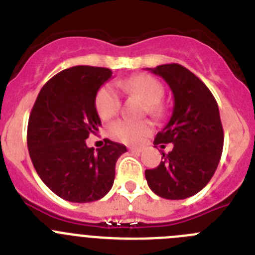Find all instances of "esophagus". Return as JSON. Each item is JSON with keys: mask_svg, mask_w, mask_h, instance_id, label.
Instances as JSON below:
<instances>
[{"mask_svg": "<svg viewBox=\"0 0 255 255\" xmlns=\"http://www.w3.org/2000/svg\"><path fill=\"white\" fill-rule=\"evenodd\" d=\"M131 152H135V153H141L143 152V148H139V147H130L129 148Z\"/></svg>", "mask_w": 255, "mask_h": 255, "instance_id": "obj_1", "label": "esophagus"}]
</instances>
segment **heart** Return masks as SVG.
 Instances as JSON below:
<instances>
[{
	"mask_svg": "<svg viewBox=\"0 0 255 255\" xmlns=\"http://www.w3.org/2000/svg\"><path fill=\"white\" fill-rule=\"evenodd\" d=\"M116 87L124 93L135 94L141 98L147 105V111L150 115H158L161 112L158 103L164 94V88L159 80L148 74H139L131 78L117 80ZM114 84H103L97 91L96 110L102 120H110L119 112L121 106L120 94ZM150 131V125L145 121L117 120L108 126L107 132L115 140L121 143L136 144L140 143Z\"/></svg>",
	"mask_w": 255,
	"mask_h": 255,
	"instance_id": "heart-1",
	"label": "heart"
}]
</instances>
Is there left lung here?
<instances>
[{
  "instance_id": "1",
  "label": "left lung",
  "mask_w": 255,
  "mask_h": 255,
  "mask_svg": "<svg viewBox=\"0 0 255 255\" xmlns=\"http://www.w3.org/2000/svg\"><path fill=\"white\" fill-rule=\"evenodd\" d=\"M163 78L173 94L172 116L154 145L173 144L158 167L145 170L150 190L166 199H185L212 179L224 148V129L215 97L190 70L179 64L148 69Z\"/></svg>"
}]
</instances>
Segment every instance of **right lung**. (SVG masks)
Returning <instances> with one entry per match:
<instances>
[{"mask_svg":"<svg viewBox=\"0 0 255 255\" xmlns=\"http://www.w3.org/2000/svg\"><path fill=\"white\" fill-rule=\"evenodd\" d=\"M112 76L106 67L74 66L62 70L40 89L28 123L29 155L33 166L56 195L73 203L105 197L115 180V166L126 147L107 140L87 147L98 131L97 91Z\"/></svg>","mask_w":255,"mask_h":255,"instance_id":"obj_1","label":"right lung"}]
</instances>
